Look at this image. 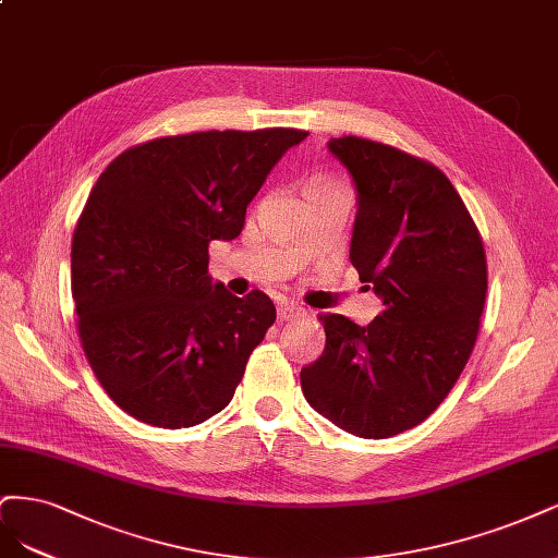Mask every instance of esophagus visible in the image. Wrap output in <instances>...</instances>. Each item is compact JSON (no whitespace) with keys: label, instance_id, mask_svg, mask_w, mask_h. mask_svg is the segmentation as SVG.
I'll list each match as a JSON object with an SVG mask.
<instances>
[{"label":"esophagus","instance_id":"esophagus-1","mask_svg":"<svg viewBox=\"0 0 558 558\" xmlns=\"http://www.w3.org/2000/svg\"><path fill=\"white\" fill-rule=\"evenodd\" d=\"M303 315V308L301 305H296V303H280L278 305V317L280 319H294V317H301Z\"/></svg>","mask_w":558,"mask_h":558}]
</instances>
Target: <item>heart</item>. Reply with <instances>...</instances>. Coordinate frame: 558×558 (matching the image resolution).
I'll return each instance as SVG.
<instances>
[{"instance_id":"1","label":"heart","mask_w":558,"mask_h":558,"mask_svg":"<svg viewBox=\"0 0 558 558\" xmlns=\"http://www.w3.org/2000/svg\"><path fill=\"white\" fill-rule=\"evenodd\" d=\"M311 185H327V183H322V181H313Z\"/></svg>"}]
</instances>
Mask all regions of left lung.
I'll return each mask as SVG.
<instances>
[{
  "instance_id": "obj_1",
  "label": "left lung",
  "mask_w": 558,
  "mask_h": 558,
  "mask_svg": "<svg viewBox=\"0 0 558 558\" xmlns=\"http://www.w3.org/2000/svg\"><path fill=\"white\" fill-rule=\"evenodd\" d=\"M356 192L350 262L380 296L368 327L322 315L327 345L301 368L305 401L359 438L417 426L454 387L487 296L477 227L447 175L359 136L331 138Z\"/></svg>"
}]
</instances>
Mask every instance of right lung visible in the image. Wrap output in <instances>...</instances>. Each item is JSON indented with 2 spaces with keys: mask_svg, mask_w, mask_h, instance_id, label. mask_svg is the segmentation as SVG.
I'll return each mask as SVG.
<instances>
[{
  "mask_svg": "<svg viewBox=\"0 0 558 558\" xmlns=\"http://www.w3.org/2000/svg\"><path fill=\"white\" fill-rule=\"evenodd\" d=\"M308 132H196L124 150L99 175L71 241V292L89 366L138 422L202 424L229 405L276 322L255 290L208 276L280 157Z\"/></svg>",
  "mask_w": 558,
  "mask_h": 558,
  "instance_id": "1",
  "label": "right lung"
}]
</instances>
